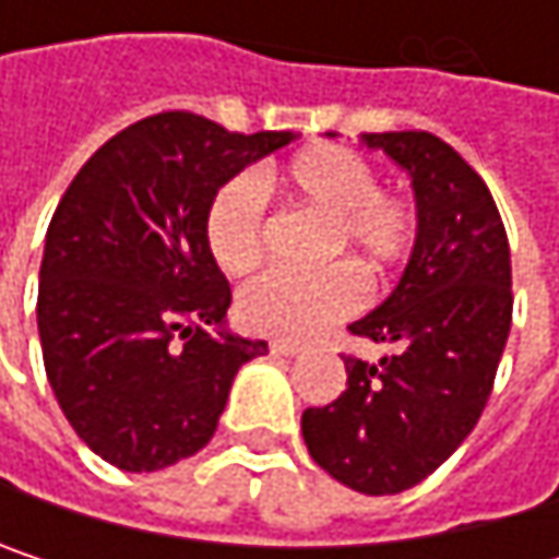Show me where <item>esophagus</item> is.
<instances>
[{"label": "esophagus", "mask_w": 559, "mask_h": 559, "mask_svg": "<svg viewBox=\"0 0 559 559\" xmlns=\"http://www.w3.org/2000/svg\"><path fill=\"white\" fill-rule=\"evenodd\" d=\"M272 353H275V356H297L300 346H297V343H287V340H275V343H272Z\"/></svg>", "instance_id": "obj_1"}]
</instances>
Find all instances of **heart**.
Listing matches in <instances>:
<instances>
[{"instance_id":"1","label":"heart","mask_w":559,"mask_h":559,"mask_svg":"<svg viewBox=\"0 0 559 559\" xmlns=\"http://www.w3.org/2000/svg\"><path fill=\"white\" fill-rule=\"evenodd\" d=\"M262 183L278 187L287 200L326 219L320 246L326 259L353 252L369 272H382L414 249V206L397 193L379 190L372 165L346 148L313 145L278 174H262ZM203 233L223 272H249L265 252L262 187L252 177H236L219 187L206 210ZM362 294V278L349 262H333L307 275L272 269L242 287L239 317L262 336L310 340L356 313Z\"/></svg>"}]
</instances>
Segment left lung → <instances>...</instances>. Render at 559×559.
<instances>
[{
	"label": "left lung",
	"mask_w": 559,
	"mask_h": 559,
	"mask_svg": "<svg viewBox=\"0 0 559 559\" xmlns=\"http://www.w3.org/2000/svg\"><path fill=\"white\" fill-rule=\"evenodd\" d=\"M407 170L417 239L389 297L349 323L385 346L343 356L346 391L300 417L320 469L366 496L424 483L476 427L511 330V252L486 180L430 132H369Z\"/></svg>",
	"instance_id": "1"
}]
</instances>
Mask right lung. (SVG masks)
<instances>
[{"label":"right lung","mask_w":559,"mask_h":559,"mask_svg":"<svg viewBox=\"0 0 559 559\" xmlns=\"http://www.w3.org/2000/svg\"><path fill=\"white\" fill-rule=\"evenodd\" d=\"M294 139L158 112L70 180L45 239L38 336L63 417L106 463L155 473L203 450L236 372L269 353L226 330L233 294L203 223L223 183Z\"/></svg>","instance_id":"1"}]
</instances>
